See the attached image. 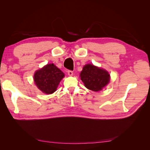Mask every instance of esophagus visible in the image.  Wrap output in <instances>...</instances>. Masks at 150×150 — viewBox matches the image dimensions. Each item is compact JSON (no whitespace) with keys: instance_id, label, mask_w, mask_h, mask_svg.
<instances>
[{"instance_id":"esophagus-1","label":"esophagus","mask_w":150,"mask_h":150,"mask_svg":"<svg viewBox=\"0 0 150 150\" xmlns=\"http://www.w3.org/2000/svg\"><path fill=\"white\" fill-rule=\"evenodd\" d=\"M67 74H68V75H69V76H72V75H73V71H72L68 70L67 71Z\"/></svg>"}]
</instances>
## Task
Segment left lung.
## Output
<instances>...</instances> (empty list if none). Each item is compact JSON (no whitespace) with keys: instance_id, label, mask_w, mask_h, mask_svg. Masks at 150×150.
<instances>
[{"instance_id":"left-lung-1","label":"left lung","mask_w":150,"mask_h":150,"mask_svg":"<svg viewBox=\"0 0 150 150\" xmlns=\"http://www.w3.org/2000/svg\"><path fill=\"white\" fill-rule=\"evenodd\" d=\"M81 79L88 89L93 91H101L110 81V74L93 64H86L80 74Z\"/></svg>"}]
</instances>
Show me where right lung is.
<instances>
[{
  "label": "right lung",
  "mask_w": 150,
  "mask_h": 150,
  "mask_svg": "<svg viewBox=\"0 0 150 150\" xmlns=\"http://www.w3.org/2000/svg\"><path fill=\"white\" fill-rule=\"evenodd\" d=\"M64 74L54 64L45 66L35 72L34 79L38 88L44 93L52 94L56 91Z\"/></svg>",
  "instance_id": "add662e5"
}]
</instances>
